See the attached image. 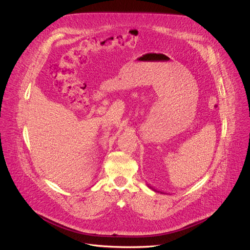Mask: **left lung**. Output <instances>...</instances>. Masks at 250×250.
<instances>
[{"mask_svg": "<svg viewBox=\"0 0 250 250\" xmlns=\"http://www.w3.org/2000/svg\"><path fill=\"white\" fill-rule=\"evenodd\" d=\"M150 188H151V187H150ZM152 189H153V188H152ZM153 190H154V191H156V190H155V189H153Z\"/></svg>", "mask_w": 250, "mask_h": 250, "instance_id": "1", "label": "left lung"}]
</instances>
